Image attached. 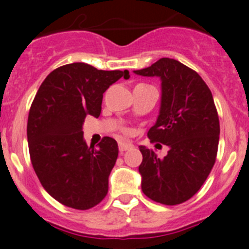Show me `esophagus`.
Returning <instances> with one entry per match:
<instances>
[{
    "mask_svg": "<svg viewBox=\"0 0 249 249\" xmlns=\"http://www.w3.org/2000/svg\"><path fill=\"white\" fill-rule=\"evenodd\" d=\"M132 148L131 143H126V142H120L119 143V150L120 152H125V150H129Z\"/></svg>",
    "mask_w": 249,
    "mask_h": 249,
    "instance_id": "esophagus-1",
    "label": "esophagus"
}]
</instances>
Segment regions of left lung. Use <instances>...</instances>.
I'll return each mask as SVG.
<instances>
[{
  "label": "left lung",
  "instance_id": "1",
  "mask_svg": "<svg viewBox=\"0 0 249 249\" xmlns=\"http://www.w3.org/2000/svg\"><path fill=\"white\" fill-rule=\"evenodd\" d=\"M134 73L161 80L159 115L148 137L169 145L162 159L140 145L142 192L155 202L178 205L199 192L215 162L220 129L212 92L194 70L169 57Z\"/></svg>",
  "mask_w": 249,
  "mask_h": 249
}]
</instances>
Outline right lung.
I'll list each match as a JSON object with an SVG mask.
<instances>
[{"mask_svg":"<svg viewBox=\"0 0 249 249\" xmlns=\"http://www.w3.org/2000/svg\"><path fill=\"white\" fill-rule=\"evenodd\" d=\"M122 77L129 79V71L73 62L50 72L35 96L27 119L32 166L48 194L67 207L89 210L108 192L118 143L104 137L88 147L83 124L87 115L99 117L104 92Z\"/></svg>","mask_w":249,"mask_h":249,"instance_id":"right-lung-1","label":"right lung"}]
</instances>
